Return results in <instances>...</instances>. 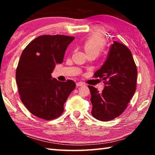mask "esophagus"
I'll return each instance as SVG.
<instances>
[{"instance_id": "obj_1", "label": "esophagus", "mask_w": 155, "mask_h": 155, "mask_svg": "<svg viewBox=\"0 0 155 155\" xmlns=\"http://www.w3.org/2000/svg\"><path fill=\"white\" fill-rule=\"evenodd\" d=\"M84 84L81 82H78L76 83V85H77V87H81V86H83Z\"/></svg>"}]
</instances>
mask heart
Returning a JSON list of instances; mask_svg holds the SVG:
<instances>
[{"mask_svg": "<svg viewBox=\"0 0 155 155\" xmlns=\"http://www.w3.org/2000/svg\"><path fill=\"white\" fill-rule=\"evenodd\" d=\"M106 42V37L103 31L101 29H97L89 37L83 44L86 54H94L98 56L103 51Z\"/></svg>", "mask_w": 155, "mask_h": 155, "instance_id": "1", "label": "heart"}]
</instances>
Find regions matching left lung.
Wrapping results in <instances>:
<instances>
[{"mask_svg": "<svg viewBox=\"0 0 155 155\" xmlns=\"http://www.w3.org/2000/svg\"><path fill=\"white\" fill-rule=\"evenodd\" d=\"M105 86L102 92L89 85L92 104L91 115L101 121H109L121 115L136 90L137 67L132 53L124 44L114 41L106 61L94 73Z\"/></svg>", "mask_w": 155, "mask_h": 155, "instance_id": "8db88e82", "label": "left lung"}]
</instances>
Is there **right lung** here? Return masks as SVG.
<instances>
[{"instance_id": "1", "label": "right lung", "mask_w": 155, "mask_h": 155, "mask_svg": "<svg viewBox=\"0 0 155 155\" xmlns=\"http://www.w3.org/2000/svg\"><path fill=\"white\" fill-rule=\"evenodd\" d=\"M74 37L39 36L21 54L15 73L20 99L33 115L51 120L64 112V105L76 84L52 78L56 64H61L68 45Z\"/></svg>"}]
</instances>
